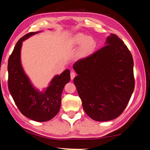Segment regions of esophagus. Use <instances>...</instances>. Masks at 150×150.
Instances as JSON below:
<instances>
[{"label":"esophagus","instance_id":"obj_1","mask_svg":"<svg viewBox=\"0 0 150 150\" xmlns=\"http://www.w3.org/2000/svg\"><path fill=\"white\" fill-rule=\"evenodd\" d=\"M76 76V74L74 72H72L70 73V78H71V80H73L74 78V77Z\"/></svg>","mask_w":150,"mask_h":150}]
</instances>
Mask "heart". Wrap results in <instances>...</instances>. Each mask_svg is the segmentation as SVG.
I'll use <instances>...</instances> for the list:
<instances>
[{
	"label": "heart",
	"mask_w": 150,
	"mask_h": 150,
	"mask_svg": "<svg viewBox=\"0 0 150 150\" xmlns=\"http://www.w3.org/2000/svg\"><path fill=\"white\" fill-rule=\"evenodd\" d=\"M68 47L70 49L80 47L78 53L79 56L81 58H86L94 52L96 47V42L94 38L86 34L78 33L69 39Z\"/></svg>",
	"instance_id": "heart-1"
}]
</instances>
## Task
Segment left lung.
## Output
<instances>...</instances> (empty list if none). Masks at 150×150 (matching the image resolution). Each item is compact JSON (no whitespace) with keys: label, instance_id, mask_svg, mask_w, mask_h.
I'll list each match as a JSON object with an SVG mask.
<instances>
[{"label":"left lung","instance_id":"left-lung-1","mask_svg":"<svg viewBox=\"0 0 150 150\" xmlns=\"http://www.w3.org/2000/svg\"><path fill=\"white\" fill-rule=\"evenodd\" d=\"M74 79L83 109L92 120L105 122L118 117L134 90V61L121 39L111 34L105 45L73 65Z\"/></svg>","mask_w":150,"mask_h":150}]
</instances>
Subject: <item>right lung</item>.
I'll use <instances>...</instances> for the list:
<instances>
[{"instance_id": "1", "label": "right lung", "mask_w": 150, "mask_h": 150, "mask_svg": "<svg viewBox=\"0 0 150 150\" xmlns=\"http://www.w3.org/2000/svg\"><path fill=\"white\" fill-rule=\"evenodd\" d=\"M42 31L30 33L17 42L8 58V90L14 102L24 116L36 122L53 118L60 108L61 96L64 86L70 80V70L56 75L48 86L40 91L31 82L21 63L23 42Z\"/></svg>"}]
</instances>
